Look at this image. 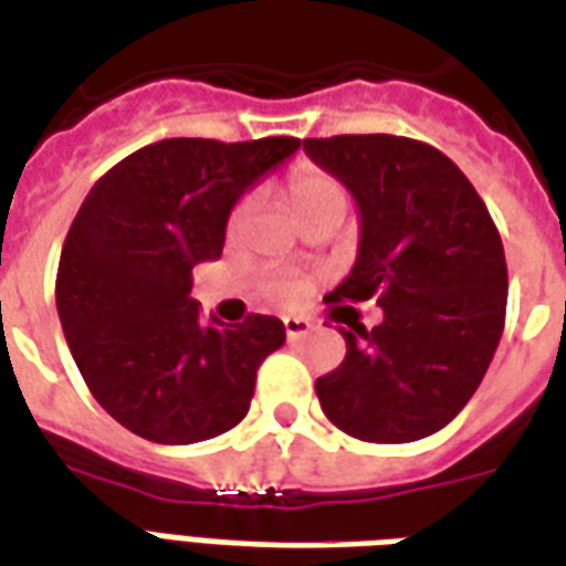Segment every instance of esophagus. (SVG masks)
Returning <instances> with one entry per match:
<instances>
[{
  "label": "esophagus",
  "instance_id": "esophagus-1",
  "mask_svg": "<svg viewBox=\"0 0 566 566\" xmlns=\"http://www.w3.org/2000/svg\"><path fill=\"white\" fill-rule=\"evenodd\" d=\"M283 325H286L289 340H301V337H307V334L313 332V323L307 316H286Z\"/></svg>",
  "mask_w": 566,
  "mask_h": 566
}]
</instances>
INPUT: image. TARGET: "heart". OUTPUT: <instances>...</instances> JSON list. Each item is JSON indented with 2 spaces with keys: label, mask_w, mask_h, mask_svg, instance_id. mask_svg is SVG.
Wrapping results in <instances>:
<instances>
[{
  "label": "heart",
  "mask_w": 566,
  "mask_h": 566,
  "mask_svg": "<svg viewBox=\"0 0 566 566\" xmlns=\"http://www.w3.org/2000/svg\"><path fill=\"white\" fill-rule=\"evenodd\" d=\"M286 205L298 222H307L316 213H325V210H340L344 213L346 189L337 177L323 171V168H301V171L289 177ZM250 210H253V196H243L229 213V232L241 229L247 217H250ZM262 295L277 301V304H301L307 298V283L295 277V274H271V277L262 280Z\"/></svg>",
  "instance_id": "b5f03b06"
}]
</instances>
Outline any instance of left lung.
Returning a JSON list of instances; mask_svg holds the SVG:
<instances>
[{
	"instance_id": "left-lung-1",
	"label": "left lung",
	"mask_w": 566,
	"mask_h": 566,
	"mask_svg": "<svg viewBox=\"0 0 566 566\" xmlns=\"http://www.w3.org/2000/svg\"><path fill=\"white\" fill-rule=\"evenodd\" d=\"M304 150L358 201L349 277L325 295L344 361L316 379L328 422L368 443L434 434L480 389L506 319V259L492 213L447 153L401 135L304 138ZM374 297L365 329L353 303Z\"/></svg>"
}]
</instances>
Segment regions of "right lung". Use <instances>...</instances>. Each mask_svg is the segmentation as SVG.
I'll list each match as a JSON object with an SVG mask.
<instances>
[{"instance_id": "add662e5", "label": "right lung", "mask_w": 566, "mask_h": 566, "mask_svg": "<svg viewBox=\"0 0 566 566\" xmlns=\"http://www.w3.org/2000/svg\"><path fill=\"white\" fill-rule=\"evenodd\" d=\"M298 138H165L96 180L65 234L56 311L86 389L132 434L187 447L241 422L255 370L286 344L277 316L201 319L192 268L220 259L226 220Z\"/></svg>"}]
</instances>
